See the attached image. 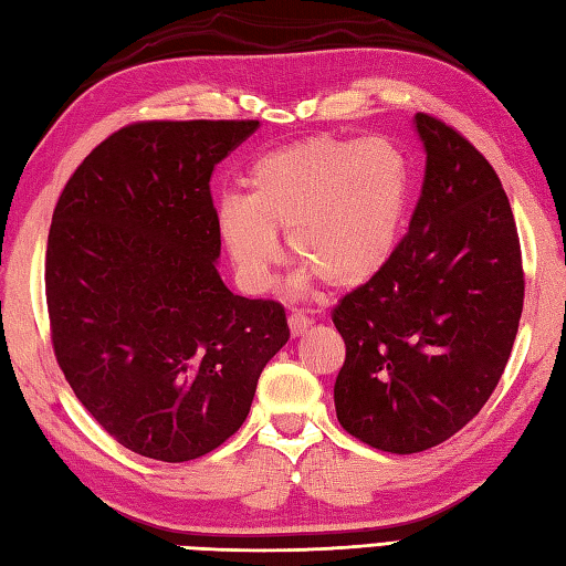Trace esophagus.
<instances>
[{"mask_svg": "<svg viewBox=\"0 0 566 566\" xmlns=\"http://www.w3.org/2000/svg\"><path fill=\"white\" fill-rule=\"evenodd\" d=\"M287 327H291V335L293 337H301V335L307 333V329L313 327V319L301 315V313H293L291 317H287Z\"/></svg>", "mask_w": 566, "mask_h": 566, "instance_id": "34e87169", "label": "esophagus"}]
</instances>
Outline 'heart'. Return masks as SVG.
<instances>
[{"instance_id":"obj_1","label":"heart","mask_w":566,"mask_h":566,"mask_svg":"<svg viewBox=\"0 0 566 566\" xmlns=\"http://www.w3.org/2000/svg\"><path fill=\"white\" fill-rule=\"evenodd\" d=\"M247 197H223L217 231L241 285L261 293L281 263L279 233L303 265L297 281L337 291L365 285L391 261L411 175L399 147L371 137L315 135L261 155Z\"/></svg>"}]
</instances>
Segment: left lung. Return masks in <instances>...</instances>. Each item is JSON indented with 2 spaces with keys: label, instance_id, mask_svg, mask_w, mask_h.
Instances as JSON below:
<instances>
[{
  "label": "left lung",
  "instance_id": "left-lung-1",
  "mask_svg": "<svg viewBox=\"0 0 566 566\" xmlns=\"http://www.w3.org/2000/svg\"><path fill=\"white\" fill-rule=\"evenodd\" d=\"M426 175L409 233L333 311L347 355L337 419L371 449L419 453L473 419L503 377L525 275L513 209L488 159L416 113Z\"/></svg>",
  "mask_w": 566,
  "mask_h": 566
}]
</instances>
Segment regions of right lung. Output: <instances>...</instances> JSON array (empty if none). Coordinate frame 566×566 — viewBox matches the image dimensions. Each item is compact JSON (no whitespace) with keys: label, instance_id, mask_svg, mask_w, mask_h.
Instances as JSON below:
<instances>
[{"label":"right lung","instance_id":"add662e5","mask_svg":"<svg viewBox=\"0 0 566 566\" xmlns=\"http://www.w3.org/2000/svg\"><path fill=\"white\" fill-rule=\"evenodd\" d=\"M259 120H150L83 159L46 247L51 343L73 394L125 449L207 455L247 421L291 329L275 301L233 295L217 271L209 179Z\"/></svg>","mask_w":566,"mask_h":566}]
</instances>
